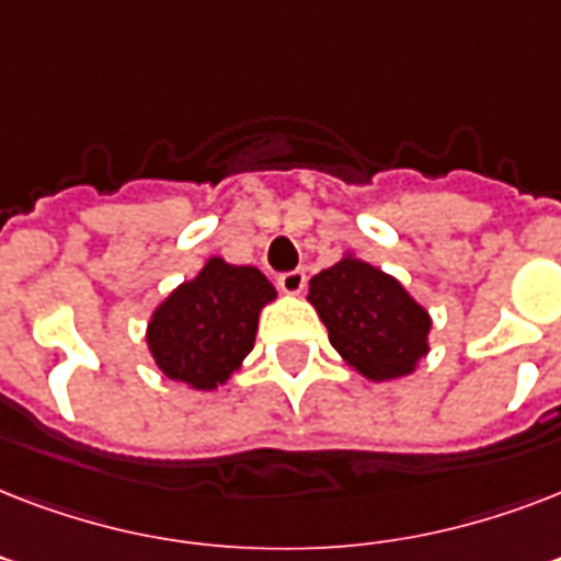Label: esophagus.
<instances>
[{
    "mask_svg": "<svg viewBox=\"0 0 561 561\" xmlns=\"http://www.w3.org/2000/svg\"><path fill=\"white\" fill-rule=\"evenodd\" d=\"M279 290H282V294H288V297H299V294L306 290V273H302V271L282 273Z\"/></svg>",
    "mask_w": 561,
    "mask_h": 561,
    "instance_id": "obj_1",
    "label": "esophagus"
}]
</instances>
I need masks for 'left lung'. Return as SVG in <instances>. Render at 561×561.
<instances>
[{
  "label": "left lung",
  "instance_id": "obj_1",
  "mask_svg": "<svg viewBox=\"0 0 561 561\" xmlns=\"http://www.w3.org/2000/svg\"><path fill=\"white\" fill-rule=\"evenodd\" d=\"M329 343L367 381H396L427 358L431 314L396 276L364 262L352 250L308 282Z\"/></svg>",
  "mask_w": 561,
  "mask_h": 561
}]
</instances>
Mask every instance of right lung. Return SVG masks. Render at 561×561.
Here are the masks:
<instances>
[{
  "instance_id": "right-lung-1",
  "label": "right lung",
  "mask_w": 561,
  "mask_h": 561,
  "mask_svg": "<svg viewBox=\"0 0 561 561\" xmlns=\"http://www.w3.org/2000/svg\"><path fill=\"white\" fill-rule=\"evenodd\" d=\"M273 299L276 288L259 267L211 255L153 308L145 329L153 364L188 390H218L253 352L259 317Z\"/></svg>"
}]
</instances>
